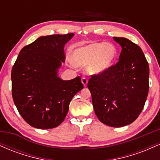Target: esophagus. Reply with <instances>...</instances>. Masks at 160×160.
<instances>
[{
  "mask_svg": "<svg viewBox=\"0 0 160 160\" xmlns=\"http://www.w3.org/2000/svg\"><path fill=\"white\" fill-rule=\"evenodd\" d=\"M81 82H82V83L83 84V86H87L88 80H87V79H86V78H82L81 79Z\"/></svg>",
  "mask_w": 160,
  "mask_h": 160,
  "instance_id": "34e87169",
  "label": "esophagus"
}]
</instances>
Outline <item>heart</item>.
I'll use <instances>...</instances> for the list:
<instances>
[{"mask_svg": "<svg viewBox=\"0 0 160 160\" xmlns=\"http://www.w3.org/2000/svg\"><path fill=\"white\" fill-rule=\"evenodd\" d=\"M118 57L115 45L110 43H94L80 44L70 52V60L76 66L86 65L89 74L98 76L114 65Z\"/></svg>", "mask_w": 160, "mask_h": 160, "instance_id": "heart-1", "label": "heart"}]
</instances>
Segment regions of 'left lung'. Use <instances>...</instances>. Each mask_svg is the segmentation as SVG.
Segmentation results:
<instances>
[{
	"label": "left lung",
	"instance_id": "8db88e82",
	"mask_svg": "<svg viewBox=\"0 0 160 160\" xmlns=\"http://www.w3.org/2000/svg\"><path fill=\"white\" fill-rule=\"evenodd\" d=\"M113 38L122 47L119 62L104 74L92 75L87 86L98 120L111 127H122L133 122L144 108L149 65L137 44L127 38Z\"/></svg>",
	"mask_w": 160,
	"mask_h": 160
}]
</instances>
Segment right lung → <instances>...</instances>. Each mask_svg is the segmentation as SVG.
Returning a JSON list of instances; mask_svg holds the SVG:
<instances>
[{
  "label": "right lung",
  "instance_id": "add662e5",
  "mask_svg": "<svg viewBox=\"0 0 160 160\" xmlns=\"http://www.w3.org/2000/svg\"><path fill=\"white\" fill-rule=\"evenodd\" d=\"M74 34L41 36L20 51L11 72L18 111L32 127L49 129L63 122L71 99L83 88L81 78L63 80L65 45Z\"/></svg>",
  "mask_w": 160,
  "mask_h": 160
}]
</instances>
